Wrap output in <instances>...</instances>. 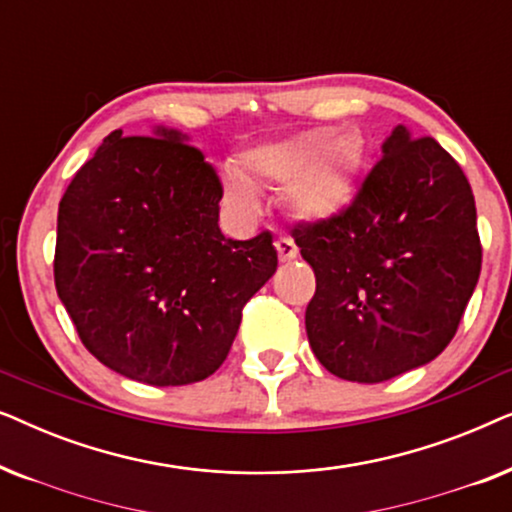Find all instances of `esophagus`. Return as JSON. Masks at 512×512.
I'll return each instance as SVG.
<instances>
[{
  "label": "esophagus",
  "instance_id": "esophagus-1",
  "mask_svg": "<svg viewBox=\"0 0 512 512\" xmlns=\"http://www.w3.org/2000/svg\"><path fill=\"white\" fill-rule=\"evenodd\" d=\"M275 249H277L279 261H282V263H289L298 256V247H296V242L291 240V237H277Z\"/></svg>",
  "mask_w": 512,
  "mask_h": 512
}]
</instances>
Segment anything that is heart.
<instances>
[{"label":"heart","instance_id":"b5f03b06","mask_svg":"<svg viewBox=\"0 0 512 512\" xmlns=\"http://www.w3.org/2000/svg\"><path fill=\"white\" fill-rule=\"evenodd\" d=\"M361 167V146L331 128H314L296 135L247 146L237 158V170L223 174V193L237 212L258 207L254 186H284V202L307 221H328L349 207Z\"/></svg>","mask_w":512,"mask_h":512}]
</instances>
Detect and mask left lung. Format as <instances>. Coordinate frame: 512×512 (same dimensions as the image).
Returning <instances> with one entry per match:
<instances>
[{
  "instance_id": "8db88e82",
  "label": "left lung",
  "mask_w": 512,
  "mask_h": 512,
  "mask_svg": "<svg viewBox=\"0 0 512 512\" xmlns=\"http://www.w3.org/2000/svg\"><path fill=\"white\" fill-rule=\"evenodd\" d=\"M475 221L457 160L396 125L352 205L291 233L317 275L305 328L321 366L375 384L436 359L480 277Z\"/></svg>"
}]
</instances>
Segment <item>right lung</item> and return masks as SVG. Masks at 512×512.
Here are the masks:
<instances>
[{"mask_svg":"<svg viewBox=\"0 0 512 512\" xmlns=\"http://www.w3.org/2000/svg\"><path fill=\"white\" fill-rule=\"evenodd\" d=\"M221 181L188 135L114 130L58 209L55 289L90 354L130 380L181 387L226 361L242 307L275 275L272 235L230 240Z\"/></svg>","mask_w":512,"mask_h":512,"instance_id":"obj_1","label":"right lung"}]
</instances>
